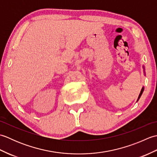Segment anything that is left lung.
Listing matches in <instances>:
<instances>
[{
  "mask_svg": "<svg viewBox=\"0 0 157 157\" xmlns=\"http://www.w3.org/2000/svg\"><path fill=\"white\" fill-rule=\"evenodd\" d=\"M143 69H144V75H145V71H144V66H143ZM144 86H143L142 88V90H141V91H140V94H139L138 98V100H137V102L139 101L140 98L141 97V96H142V93H143V92H144Z\"/></svg>",
  "mask_w": 157,
  "mask_h": 157,
  "instance_id": "left-lung-1",
  "label": "left lung"
}]
</instances>
